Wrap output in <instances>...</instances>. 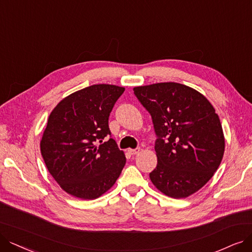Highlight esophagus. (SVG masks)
<instances>
[{
  "instance_id": "1",
  "label": "esophagus",
  "mask_w": 252,
  "mask_h": 252,
  "mask_svg": "<svg viewBox=\"0 0 252 252\" xmlns=\"http://www.w3.org/2000/svg\"><path fill=\"white\" fill-rule=\"evenodd\" d=\"M140 151V149L139 148H135V149H128V153L130 154V155H136L138 152Z\"/></svg>"
}]
</instances>
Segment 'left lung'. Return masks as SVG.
Returning a JSON list of instances; mask_svg holds the SVG:
<instances>
[{
	"label": "left lung",
	"mask_w": 252,
	"mask_h": 252,
	"mask_svg": "<svg viewBox=\"0 0 252 252\" xmlns=\"http://www.w3.org/2000/svg\"><path fill=\"white\" fill-rule=\"evenodd\" d=\"M152 118L157 166L152 183L174 198L196 192L213 177L224 153L218 115L208 99L178 83L133 89Z\"/></svg>",
	"instance_id": "1"
}]
</instances>
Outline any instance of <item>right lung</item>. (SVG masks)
I'll return each mask as SVG.
<instances>
[{
  "label": "right lung",
  "instance_id": "right-lung-1",
  "mask_svg": "<svg viewBox=\"0 0 252 252\" xmlns=\"http://www.w3.org/2000/svg\"><path fill=\"white\" fill-rule=\"evenodd\" d=\"M124 91L114 85L90 86L63 99L49 115L40 149L48 172L67 193L97 198L122 172L126 158L112 138L108 118Z\"/></svg>",
  "mask_w": 252,
  "mask_h": 252
}]
</instances>
